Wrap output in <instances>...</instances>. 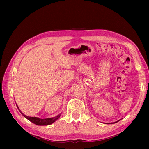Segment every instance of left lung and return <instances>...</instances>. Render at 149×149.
<instances>
[{
    "label": "left lung",
    "mask_w": 149,
    "mask_h": 149,
    "mask_svg": "<svg viewBox=\"0 0 149 149\" xmlns=\"http://www.w3.org/2000/svg\"><path fill=\"white\" fill-rule=\"evenodd\" d=\"M120 120H117V121H116V122H113V123H117L118 121H119ZM109 124H111V123H109Z\"/></svg>",
    "instance_id": "8db88e82"
}]
</instances>
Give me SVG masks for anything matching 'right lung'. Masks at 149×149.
Segmentation results:
<instances>
[{
    "mask_svg": "<svg viewBox=\"0 0 149 149\" xmlns=\"http://www.w3.org/2000/svg\"><path fill=\"white\" fill-rule=\"evenodd\" d=\"M17 107L19 110V111L20 112V113L22 114V115L26 118L28 120H29L30 121H31L32 123H34L36 125H39V126H47V125H49V124H51L52 123H54L57 119H58L60 118V117L61 116V113L59 114L57 116H55L54 117H50V118H47V119H40L39 117H29V116H25V114L22 112V111L19 110V107L18 106V105L16 104Z\"/></svg>",
    "mask_w": 149,
    "mask_h": 149,
    "instance_id": "1",
    "label": "right lung"
}]
</instances>
